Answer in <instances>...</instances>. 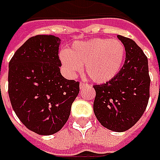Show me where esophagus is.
<instances>
[{"label": "esophagus", "mask_w": 160, "mask_h": 160, "mask_svg": "<svg viewBox=\"0 0 160 160\" xmlns=\"http://www.w3.org/2000/svg\"><path fill=\"white\" fill-rule=\"evenodd\" d=\"M86 85H87V83H83V82H82V83H80V89H83V87H84V86H86Z\"/></svg>", "instance_id": "1"}]
</instances>
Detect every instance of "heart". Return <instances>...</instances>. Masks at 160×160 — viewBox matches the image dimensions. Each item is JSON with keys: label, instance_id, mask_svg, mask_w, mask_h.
<instances>
[{"label": "heart", "instance_id": "b5f03b06", "mask_svg": "<svg viewBox=\"0 0 160 160\" xmlns=\"http://www.w3.org/2000/svg\"><path fill=\"white\" fill-rule=\"evenodd\" d=\"M126 57V47L118 39L94 38L75 42L68 51L62 50L59 59L65 73L73 77L82 70L98 83L110 81L119 73Z\"/></svg>", "mask_w": 160, "mask_h": 160}]
</instances>
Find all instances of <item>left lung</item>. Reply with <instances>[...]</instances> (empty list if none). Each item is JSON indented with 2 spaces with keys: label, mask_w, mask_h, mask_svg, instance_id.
Instances as JSON below:
<instances>
[{
  "label": "left lung",
  "mask_w": 160,
  "mask_h": 160,
  "mask_svg": "<svg viewBox=\"0 0 160 160\" xmlns=\"http://www.w3.org/2000/svg\"><path fill=\"white\" fill-rule=\"evenodd\" d=\"M126 47V60L117 77L94 85L93 111L104 127L125 132L134 126L146 109L150 98L148 58L130 38L118 34Z\"/></svg>",
  "instance_id": "1"
}]
</instances>
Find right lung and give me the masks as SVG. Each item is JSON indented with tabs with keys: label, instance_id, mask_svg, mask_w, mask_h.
<instances>
[{
	"label": "right lung",
	"instance_id": "1",
	"mask_svg": "<svg viewBox=\"0 0 160 160\" xmlns=\"http://www.w3.org/2000/svg\"><path fill=\"white\" fill-rule=\"evenodd\" d=\"M60 39L39 34L17 50L9 63V96L17 117L41 135L58 132L79 93V83L60 74Z\"/></svg>",
	"mask_w": 160,
	"mask_h": 160
}]
</instances>
